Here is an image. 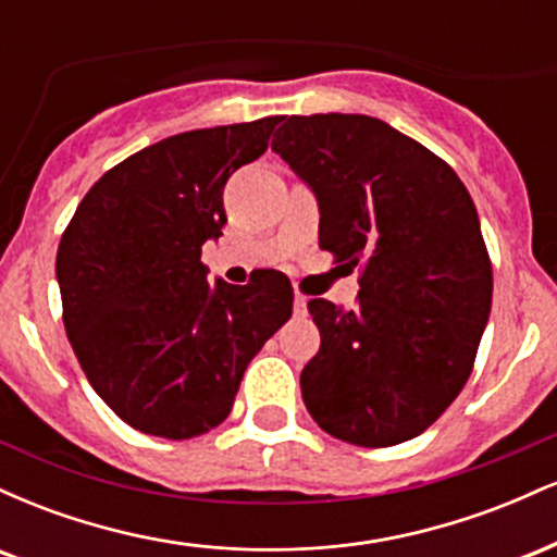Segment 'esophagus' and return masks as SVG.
<instances>
[{
	"mask_svg": "<svg viewBox=\"0 0 557 557\" xmlns=\"http://www.w3.org/2000/svg\"><path fill=\"white\" fill-rule=\"evenodd\" d=\"M306 296H300V293H296V298H293V306H296V314H306Z\"/></svg>",
	"mask_w": 557,
	"mask_h": 557,
	"instance_id": "esophagus-1",
	"label": "esophagus"
}]
</instances>
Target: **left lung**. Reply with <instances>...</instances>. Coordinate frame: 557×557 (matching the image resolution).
<instances>
[{"label": "left lung", "mask_w": 557, "mask_h": 557, "mask_svg": "<svg viewBox=\"0 0 557 557\" xmlns=\"http://www.w3.org/2000/svg\"><path fill=\"white\" fill-rule=\"evenodd\" d=\"M272 151L319 203V246L361 267L359 306L309 300L322 335L300 372L332 437L389 447L458 398L492 306V264L469 190L440 157L367 114H293Z\"/></svg>", "instance_id": "obj_1"}]
</instances>
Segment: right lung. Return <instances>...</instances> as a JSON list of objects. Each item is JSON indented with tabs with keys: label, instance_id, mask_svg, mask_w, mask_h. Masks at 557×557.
Instances as JSON below:
<instances>
[{
	"label": "right lung",
	"instance_id": "right-lung-1",
	"mask_svg": "<svg viewBox=\"0 0 557 557\" xmlns=\"http://www.w3.org/2000/svg\"><path fill=\"white\" fill-rule=\"evenodd\" d=\"M280 117L177 133L83 196L57 251L67 341L101 400L144 434L188 440L233 411L243 372L293 314L283 272L207 283L201 246L222 190L270 146Z\"/></svg>",
	"mask_w": 557,
	"mask_h": 557
}]
</instances>
